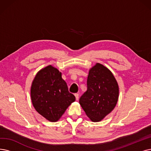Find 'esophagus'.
<instances>
[{"label":"esophagus","mask_w":151,"mask_h":151,"mask_svg":"<svg viewBox=\"0 0 151 151\" xmlns=\"http://www.w3.org/2000/svg\"><path fill=\"white\" fill-rule=\"evenodd\" d=\"M74 95H75V96H76V100H79V94H78V93H75V94H74Z\"/></svg>","instance_id":"obj_1"}]
</instances>
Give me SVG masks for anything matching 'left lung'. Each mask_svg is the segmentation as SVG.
Segmentation results:
<instances>
[{"label": "left lung", "mask_w": 151, "mask_h": 151, "mask_svg": "<svg viewBox=\"0 0 151 151\" xmlns=\"http://www.w3.org/2000/svg\"><path fill=\"white\" fill-rule=\"evenodd\" d=\"M87 89L79 104L93 122H99L112 111L118 100L119 87L112 72L96 63L89 70Z\"/></svg>", "instance_id": "1"}]
</instances>
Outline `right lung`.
Segmentation results:
<instances>
[{
    "instance_id": "add662e5",
    "label": "right lung",
    "mask_w": 151,
    "mask_h": 151,
    "mask_svg": "<svg viewBox=\"0 0 151 151\" xmlns=\"http://www.w3.org/2000/svg\"><path fill=\"white\" fill-rule=\"evenodd\" d=\"M31 99L37 111L48 121L56 122L76 100L63 79L61 72L51 65L41 69L31 87Z\"/></svg>"
}]
</instances>
